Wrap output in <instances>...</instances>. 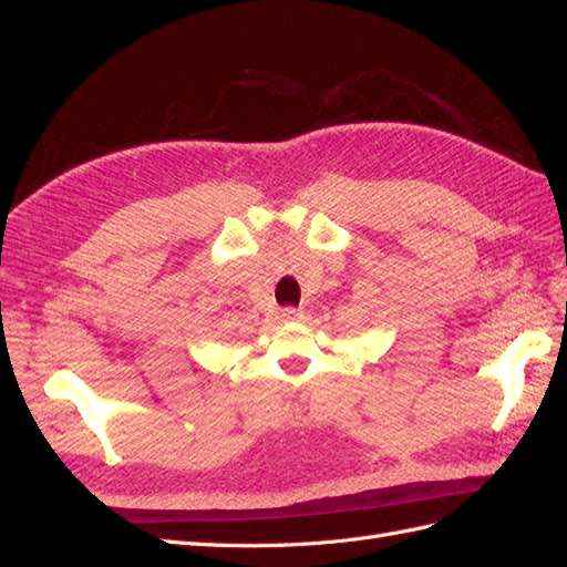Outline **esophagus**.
<instances>
[{
	"label": "esophagus",
	"mask_w": 567,
	"mask_h": 567,
	"mask_svg": "<svg viewBox=\"0 0 567 567\" xmlns=\"http://www.w3.org/2000/svg\"><path fill=\"white\" fill-rule=\"evenodd\" d=\"M280 318L282 321H297V318H301V311L295 309V307H287L280 311Z\"/></svg>",
	"instance_id": "esophagus-1"
}]
</instances>
